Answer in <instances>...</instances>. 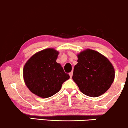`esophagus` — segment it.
I'll return each instance as SVG.
<instances>
[{
    "label": "esophagus",
    "mask_w": 128,
    "mask_h": 128,
    "mask_svg": "<svg viewBox=\"0 0 128 128\" xmlns=\"http://www.w3.org/2000/svg\"><path fill=\"white\" fill-rule=\"evenodd\" d=\"M69 75H70V78H72V76H73V71H72L71 72H70V73H69Z\"/></svg>",
    "instance_id": "34e87169"
}]
</instances>
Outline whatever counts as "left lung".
<instances>
[{
  "instance_id": "1",
  "label": "left lung",
  "mask_w": 128,
  "mask_h": 128,
  "mask_svg": "<svg viewBox=\"0 0 128 128\" xmlns=\"http://www.w3.org/2000/svg\"><path fill=\"white\" fill-rule=\"evenodd\" d=\"M78 57L72 78L80 92L94 98L105 93L115 77L112 64L106 57L92 49L80 52Z\"/></svg>"
}]
</instances>
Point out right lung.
<instances>
[{
  "instance_id": "1",
  "label": "right lung",
  "mask_w": 128,
  "mask_h": 128,
  "mask_svg": "<svg viewBox=\"0 0 128 128\" xmlns=\"http://www.w3.org/2000/svg\"><path fill=\"white\" fill-rule=\"evenodd\" d=\"M58 51L46 49L34 54L23 68L26 86L32 92L42 98L51 97L70 78L61 64L56 62Z\"/></svg>"
}]
</instances>
